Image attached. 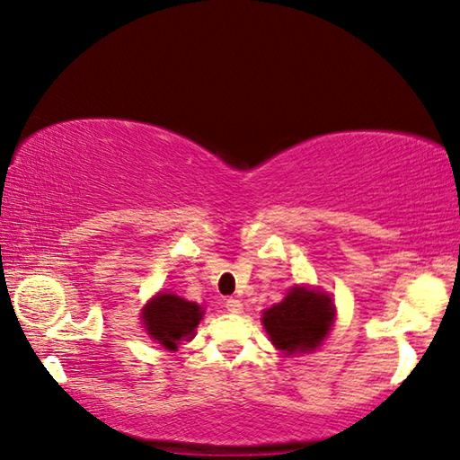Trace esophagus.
<instances>
[{
	"label": "esophagus",
	"mask_w": 460,
	"mask_h": 460,
	"mask_svg": "<svg viewBox=\"0 0 460 460\" xmlns=\"http://www.w3.org/2000/svg\"><path fill=\"white\" fill-rule=\"evenodd\" d=\"M225 308H227L231 314H239L241 310H243V305H241V302L235 298H229V300H225Z\"/></svg>",
	"instance_id": "34e87169"
}]
</instances>
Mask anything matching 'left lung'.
<instances>
[{
    "instance_id": "obj_1",
    "label": "left lung",
    "mask_w": 460,
    "mask_h": 460,
    "mask_svg": "<svg viewBox=\"0 0 460 460\" xmlns=\"http://www.w3.org/2000/svg\"><path fill=\"white\" fill-rule=\"evenodd\" d=\"M261 321L279 351L306 353L314 351L329 334L334 306L326 294L296 286L279 305L263 313Z\"/></svg>"
}]
</instances>
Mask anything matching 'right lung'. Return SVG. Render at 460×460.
I'll return each mask as SVG.
<instances>
[{"mask_svg":"<svg viewBox=\"0 0 460 460\" xmlns=\"http://www.w3.org/2000/svg\"><path fill=\"white\" fill-rule=\"evenodd\" d=\"M202 318V310L174 294H160L144 308L147 334L168 351H176L178 342L192 339L194 329Z\"/></svg>","mask_w":460,"mask_h":460,"instance_id":"add662e5","label":"right lung"}]
</instances>
